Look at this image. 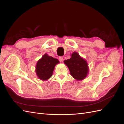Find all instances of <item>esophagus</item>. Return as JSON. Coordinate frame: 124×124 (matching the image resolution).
<instances>
[{"mask_svg":"<svg viewBox=\"0 0 124 124\" xmlns=\"http://www.w3.org/2000/svg\"><path fill=\"white\" fill-rule=\"evenodd\" d=\"M59 61L61 62H62V61H63V57H60L59 58Z\"/></svg>","mask_w":124,"mask_h":124,"instance_id":"34e87169","label":"esophagus"}]
</instances>
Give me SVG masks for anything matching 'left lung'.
<instances>
[{"label":"left lung","mask_w":124,"mask_h":124,"mask_svg":"<svg viewBox=\"0 0 124 124\" xmlns=\"http://www.w3.org/2000/svg\"><path fill=\"white\" fill-rule=\"evenodd\" d=\"M71 56L70 59L64 61L71 75L77 80L84 79L89 71L87 62L77 52H73Z\"/></svg>","instance_id":"left-lung-1"}]
</instances>
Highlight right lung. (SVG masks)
I'll return each instance as SVG.
<instances>
[{
    "mask_svg": "<svg viewBox=\"0 0 124 124\" xmlns=\"http://www.w3.org/2000/svg\"><path fill=\"white\" fill-rule=\"evenodd\" d=\"M58 60L45 54L36 64V72L39 79L46 81L53 74L55 66L58 63Z\"/></svg>",
    "mask_w": 124,
    "mask_h": 124,
    "instance_id": "1",
    "label": "right lung"
}]
</instances>
